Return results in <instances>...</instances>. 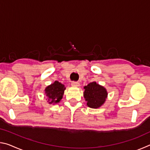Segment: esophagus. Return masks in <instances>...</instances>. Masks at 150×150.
Segmentation results:
<instances>
[{
	"label": "esophagus",
	"mask_w": 150,
	"mask_h": 150,
	"mask_svg": "<svg viewBox=\"0 0 150 150\" xmlns=\"http://www.w3.org/2000/svg\"><path fill=\"white\" fill-rule=\"evenodd\" d=\"M79 83L78 82H75V81H73V82L71 83V86L72 87H79Z\"/></svg>",
	"instance_id": "obj_1"
}]
</instances>
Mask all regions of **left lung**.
Returning <instances> with one entry per match:
<instances>
[{
	"label": "left lung",
	"mask_w": 150,
	"mask_h": 150,
	"mask_svg": "<svg viewBox=\"0 0 150 150\" xmlns=\"http://www.w3.org/2000/svg\"><path fill=\"white\" fill-rule=\"evenodd\" d=\"M84 89L83 96L87 101V105L88 107L98 108L105 103L108 96V92L103 86L93 81L85 86Z\"/></svg>",
	"instance_id": "1"
}]
</instances>
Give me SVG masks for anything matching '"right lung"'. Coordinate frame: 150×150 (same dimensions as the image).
<instances>
[{"mask_svg":"<svg viewBox=\"0 0 150 150\" xmlns=\"http://www.w3.org/2000/svg\"><path fill=\"white\" fill-rule=\"evenodd\" d=\"M65 88V85L57 81H54L52 84L45 87L44 92L45 96H47L46 99L48 104L54 105L59 103L62 99Z\"/></svg>","mask_w":150,"mask_h":150,"instance_id":"1","label":"right lung"}]
</instances>
